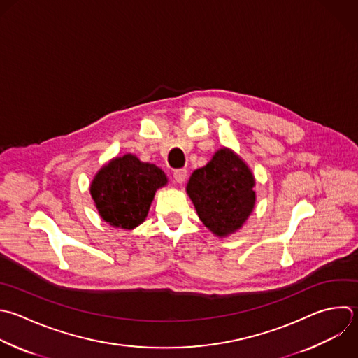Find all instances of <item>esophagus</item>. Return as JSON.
Here are the masks:
<instances>
[{
    "label": "esophagus",
    "instance_id": "1",
    "mask_svg": "<svg viewBox=\"0 0 358 358\" xmlns=\"http://www.w3.org/2000/svg\"><path fill=\"white\" fill-rule=\"evenodd\" d=\"M186 176H187V171H186L185 168L173 171V179H175L178 183H183L185 179H186Z\"/></svg>",
    "mask_w": 358,
    "mask_h": 358
}]
</instances>
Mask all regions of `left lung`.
<instances>
[{
  "instance_id": "obj_1",
  "label": "left lung",
  "mask_w": 358,
  "mask_h": 358,
  "mask_svg": "<svg viewBox=\"0 0 358 358\" xmlns=\"http://www.w3.org/2000/svg\"><path fill=\"white\" fill-rule=\"evenodd\" d=\"M255 178L229 148L218 150L211 161L196 169L186 186L201 222L222 238L238 231L253 211Z\"/></svg>"
}]
</instances>
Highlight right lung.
<instances>
[{
    "label": "right lung",
    "instance_id": "right-lung-1",
    "mask_svg": "<svg viewBox=\"0 0 358 358\" xmlns=\"http://www.w3.org/2000/svg\"><path fill=\"white\" fill-rule=\"evenodd\" d=\"M166 183L161 168L126 154L101 168L91 183V196L106 222L133 229L144 222L155 192Z\"/></svg>",
    "mask_w": 358,
    "mask_h": 358
}]
</instances>
